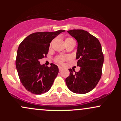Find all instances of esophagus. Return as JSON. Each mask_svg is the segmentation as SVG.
Masks as SVG:
<instances>
[{
    "mask_svg": "<svg viewBox=\"0 0 121 121\" xmlns=\"http://www.w3.org/2000/svg\"><path fill=\"white\" fill-rule=\"evenodd\" d=\"M59 71L61 72L63 70V68H62V67H61V66H59Z\"/></svg>",
    "mask_w": 121,
    "mask_h": 121,
    "instance_id": "34e87169",
    "label": "esophagus"
}]
</instances>
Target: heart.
<instances>
[{"label":"heart","instance_id":"1","mask_svg":"<svg viewBox=\"0 0 121 121\" xmlns=\"http://www.w3.org/2000/svg\"><path fill=\"white\" fill-rule=\"evenodd\" d=\"M71 41H74V40L71 37H67L65 39V43ZM68 59H69V57L67 56H59L56 58L55 61L57 63L59 64H63L65 61L68 60Z\"/></svg>","mask_w":121,"mask_h":121}]
</instances>
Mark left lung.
<instances>
[{
    "label": "left lung",
    "mask_w": 121,
    "mask_h": 121,
    "mask_svg": "<svg viewBox=\"0 0 121 121\" xmlns=\"http://www.w3.org/2000/svg\"><path fill=\"white\" fill-rule=\"evenodd\" d=\"M67 32L78 43L76 59L80 69L76 72L74 69H69L70 75L65 79L66 84L74 93H87L96 86L101 77L104 63L102 47L98 39L86 30Z\"/></svg>",
    "instance_id": "8db88e82"
}]
</instances>
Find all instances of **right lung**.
Segmentation results:
<instances>
[{"label": "right lung", "instance_id": "add662e5", "mask_svg": "<svg viewBox=\"0 0 121 121\" xmlns=\"http://www.w3.org/2000/svg\"><path fill=\"white\" fill-rule=\"evenodd\" d=\"M65 30L40 32L30 35L19 45L16 67L25 88L31 93L41 94L51 89L59 73L58 66L41 65L39 60L47 57L52 40Z\"/></svg>", "mask_w": 121, "mask_h": 121}]
</instances>
